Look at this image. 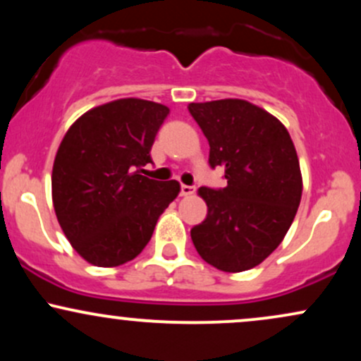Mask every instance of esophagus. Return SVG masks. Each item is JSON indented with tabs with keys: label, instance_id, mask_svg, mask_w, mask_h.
<instances>
[{
	"label": "esophagus",
	"instance_id": "34e87169",
	"mask_svg": "<svg viewBox=\"0 0 361 361\" xmlns=\"http://www.w3.org/2000/svg\"><path fill=\"white\" fill-rule=\"evenodd\" d=\"M193 193H195V186L181 185V190H180L181 197H190V195H193Z\"/></svg>",
	"mask_w": 361,
	"mask_h": 361
}]
</instances>
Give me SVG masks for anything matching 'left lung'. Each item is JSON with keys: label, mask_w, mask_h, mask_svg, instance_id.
I'll return each mask as SVG.
<instances>
[{"label": "left lung", "mask_w": 361, "mask_h": 361, "mask_svg": "<svg viewBox=\"0 0 361 361\" xmlns=\"http://www.w3.org/2000/svg\"><path fill=\"white\" fill-rule=\"evenodd\" d=\"M209 140L210 166L227 186H200L207 217L192 229L202 259L227 273L251 270L288 233L302 198V173L287 127L270 111L239 98L190 103Z\"/></svg>", "instance_id": "left-lung-1"}]
</instances>
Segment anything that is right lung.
I'll use <instances>...</instances> for the list:
<instances>
[{
  "instance_id": "obj_1",
  "label": "right lung",
  "mask_w": 361,
  "mask_h": 361,
  "mask_svg": "<svg viewBox=\"0 0 361 361\" xmlns=\"http://www.w3.org/2000/svg\"><path fill=\"white\" fill-rule=\"evenodd\" d=\"M169 109L120 98L82 114L62 137L52 202L74 251L94 267L127 263L146 247L159 215L180 193L176 180L140 175Z\"/></svg>"
}]
</instances>
